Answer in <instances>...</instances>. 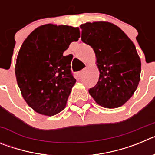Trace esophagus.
I'll list each match as a JSON object with an SVG mask.
<instances>
[{
    "label": "esophagus",
    "instance_id": "esophagus-1",
    "mask_svg": "<svg viewBox=\"0 0 155 155\" xmlns=\"http://www.w3.org/2000/svg\"><path fill=\"white\" fill-rule=\"evenodd\" d=\"M86 71V69H83V70H82V71H78V72H77V73H76V75L78 77V78H81V77H82V75L84 74V71Z\"/></svg>",
    "mask_w": 155,
    "mask_h": 155
}]
</instances>
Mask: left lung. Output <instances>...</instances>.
<instances>
[{"label": "left lung", "instance_id": "1", "mask_svg": "<svg viewBox=\"0 0 155 155\" xmlns=\"http://www.w3.org/2000/svg\"><path fill=\"white\" fill-rule=\"evenodd\" d=\"M82 42L94 50L100 74L88 90L105 108H118L128 101L140 81L141 62L134 42L118 26L107 21L81 25Z\"/></svg>", "mask_w": 155, "mask_h": 155}]
</instances>
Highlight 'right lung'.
<instances>
[{"label":"right lung","instance_id":"right-lung-1","mask_svg":"<svg viewBox=\"0 0 155 155\" xmlns=\"http://www.w3.org/2000/svg\"><path fill=\"white\" fill-rule=\"evenodd\" d=\"M79 38L78 27L48 24L35 28L21 45L16 79L22 97L36 113L51 116L65 108L76 79L72 58L63 54Z\"/></svg>","mask_w":155,"mask_h":155}]
</instances>
